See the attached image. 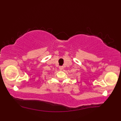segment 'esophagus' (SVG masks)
<instances>
[{
  "label": "esophagus",
  "instance_id": "obj_1",
  "mask_svg": "<svg viewBox=\"0 0 121 121\" xmlns=\"http://www.w3.org/2000/svg\"><path fill=\"white\" fill-rule=\"evenodd\" d=\"M60 68V70H62V69H63V67H61H61H60V68Z\"/></svg>",
  "mask_w": 121,
  "mask_h": 121
}]
</instances>
